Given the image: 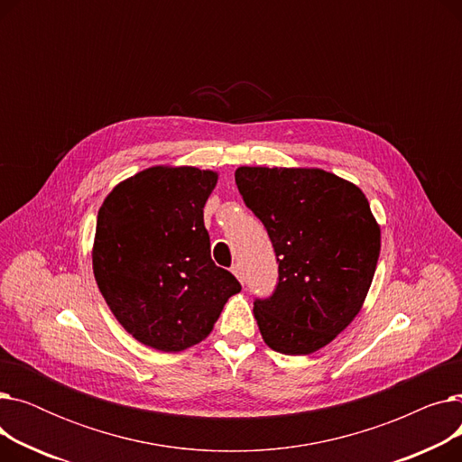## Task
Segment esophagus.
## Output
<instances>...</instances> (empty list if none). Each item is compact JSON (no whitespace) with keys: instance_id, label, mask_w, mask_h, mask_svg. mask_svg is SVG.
<instances>
[{"instance_id":"esophagus-1","label":"esophagus","mask_w":462,"mask_h":462,"mask_svg":"<svg viewBox=\"0 0 462 462\" xmlns=\"http://www.w3.org/2000/svg\"><path fill=\"white\" fill-rule=\"evenodd\" d=\"M232 273L237 277V281H239V282H245L244 268H241V263H234V265H232Z\"/></svg>"}]
</instances>
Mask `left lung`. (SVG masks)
<instances>
[{"instance_id":"8db88e82","label":"left lung","mask_w":462,"mask_h":462,"mask_svg":"<svg viewBox=\"0 0 462 462\" xmlns=\"http://www.w3.org/2000/svg\"><path fill=\"white\" fill-rule=\"evenodd\" d=\"M236 185L268 230L279 262L275 292L254 300L272 350L324 348L359 312L380 256V226L359 187L320 168L239 166Z\"/></svg>"}]
</instances>
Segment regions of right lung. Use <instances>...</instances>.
I'll return each mask as SVG.
<instances>
[{
    "instance_id": "right-lung-1",
    "label": "right lung",
    "mask_w": 462,
    "mask_h": 462,
    "mask_svg": "<svg viewBox=\"0 0 462 462\" xmlns=\"http://www.w3.org/2000/svg\"><path fill=\"white\" fill-rule=\"evenodd\" d=\"M217 178L194 166L145 168L116 185L97 215V286L116 320L145 346L199 345L241 290L211 260L204 206Z\"/></svg>"
}]
</instances>
